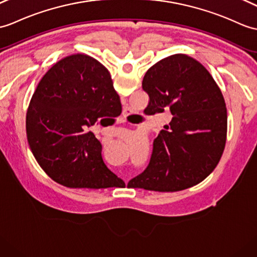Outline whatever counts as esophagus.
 <instances>
[{"label": "esophagus", "mask_w": 257, "mask_h": 257, "mask_svg": "<svg viewBox=\"0 0 257 257\" xmlns=\"http://www.w3.org/2000/svg\"><path fill=\"white\" fill-rule=\"evenodd\" d=\"M128 115V111H124V114H123V118L122 119H124V118H126V116Z\"/></svg>", "instance_id": "1"}]
</instances>
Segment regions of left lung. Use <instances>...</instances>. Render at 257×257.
I'll list each match as a JSON object with an SVG mask.
<instances>
[{
  "instance_id": "1",
  "label": "left lung",
  "mask_w": 257,
  "mask_h": 257,
  "mask_svg": "<svg viewBox=\"0 0 257 257\" xmlns=\"http://www.w3.org/2000/svg\"><path fill=\"white\" fill-rule=\"evenodd\" d=\"M142 88L145 112L172 114L166 130L153 142L150 163L129 186L178 192L199 184L216 169L226 140L223 95L200 62L183 53L160 60L147 71Z\"/></svg>"
}]
</instances>
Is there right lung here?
Instances as JSON below:
<instances>
[{
  "mask_svg": "<svg viewBox=\"0 0 257 257\" xmlns=\"http://www.w3.org/2000/svg\"><path fill=\"white\" fill-rule=\"evenodd\" d=\"M120 112L108 70L86 55L65 57L44 75L29 103L28 145L46 174L65 187L123 186L106 166L100 142L87 131L98 119Z\"/></svg>",
  "mask_w": 257,
  "mask_h": 257,
  "instance_id": "obj_1",
  "label": "right lung"
}]
</instances>
